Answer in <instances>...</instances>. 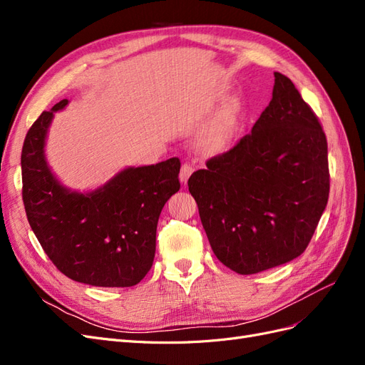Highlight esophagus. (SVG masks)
Instances as JSON below:
<instances>
[{"label":"esophagus","instance_id":"esophagus-1","mask_svg":"<svg viewBox=\"0 0 365 365\" xmlns=\"http://www.w3.org/2000/svg\"><path fill=\"white\" fill-rule=\"evenodd\" d=\"M193 165L190 163H184L182 168H181V172H180V180L182 184H187V181H189L190 175L193 173Z\"/></svg>","mask_w":365,"mask_h":365}]
</instances>
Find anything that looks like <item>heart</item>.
Returning <instances> with one entry per match:
<instances>
[{"instance_id":"heart-1","label":"heart","mask_w":365,"mask_h":365,"mask_svg":"<svg viewBox=\"0 0 365 365\" xmlns=\"http://www.w3.org/2000/svg\"><path fill=\"white\" fill-rule=\"evenodd\" d=\"M240 106L237 102H230L212 117L200 134V148L208 153L224 150L239 125Z\"/></svg>"}]
</instances>
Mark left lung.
Returning <instances> with one entry per match:
<instances>
[{"label": "left lung", "instance_id": "1", "mask_svg": "<svg viewBox=\"0 0 365 365\" xmlns=\"http://www.w3.org/2000/svg\"><path fill=\"white\" fill-rule=\"evenodd\" d=\"M274 77L250 134L187 182L216 257L242 275L300 256L329 200L324 130L289 77Z\"/></svg>", "mask_w": 365, "mask_h": 365}]
</instances>
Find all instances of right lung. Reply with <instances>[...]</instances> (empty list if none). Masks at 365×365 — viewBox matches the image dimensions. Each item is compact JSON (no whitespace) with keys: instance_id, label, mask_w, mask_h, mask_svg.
<instances>
[{"instance_id":"add662e5","label":"right lung","mask_w":365,"mask_h":365,"mask_svg":"<svg viewBox=\"0 0 365 365\" xmlns=\"http://www.w3.org/2000/svg\"><path fill=\"white\" fill-rule=\"evenodd\" d=\"M63 98L29 129L23 153V201L29 224L48 259L71 280L128 288L143 280L155 257L164 204L180 190L181 163L170 158L128 168L90 193L63 187L46 161L47 130Z\"/></svg>"}]
</instances>
